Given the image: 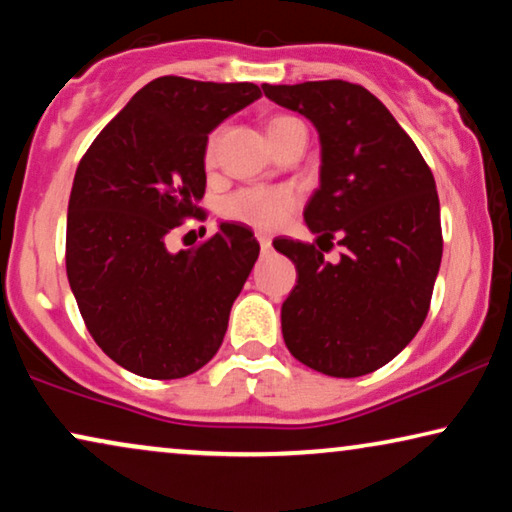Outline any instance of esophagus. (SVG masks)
Listing matches in <instances>:
<instances>
[{"mask_svg":"<svg viewBox=\"0 0 512 512\" xmlns=\"http://www.w3.org/2000/svg\"><path fill=\"white\" fill-rule=\"evenodd\" d=\"M258 244H261V249L265 251V254H268V251L272 249V240L268 235H258Z\"/></svg>","mask_w":512,"mask_h":512,"instance_id":"1","label":"esophagus"}]
</instances>
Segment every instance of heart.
<instances>
[{
  "label": "heart",
  "mask_w": 512,
  "mask_h": 512,
  "mask_svg": "<svg viewBox=\"0 0 512 512\" xmlns=\"http://www.w3.org/2000/svg\"><path fill=\"white\" fill-rule=\"evenodd\" d=\"M216 137L207 144V160L212 163ZM296 207V195L289 188H244L223 202V214L233 221H242L258 230H275L289 219Z\"/></svg>",
  "instance_id": "heart-1"
}]
</instances>
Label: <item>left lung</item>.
<instances>
[{
  "label": "left lung",
  "instance_id": "obj_1",
  "mask_svg": "<svg viewBox=\"0 0 512 512\" xmlns=\"http://www.w3.org/2000/svg\"><path fill=\"white\" fill-rule=\"evenodd\" d=\"M263 93L319 132V188L305 207L317 244L275 240L298 279L282 305V333L300 363L331 377L382 368L422 328L443 233L436 181L391 111L349 81H305ZM346 254L323 261L321 239Z\"/></svg>",
  "mask_w": 512,
  "mask_h": 512
}]
</instances>
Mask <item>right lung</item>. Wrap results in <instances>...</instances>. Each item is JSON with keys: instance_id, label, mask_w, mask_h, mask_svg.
<instances>
[{"instance_id": "right-lung-1", "label": "right lung", "mask_w": 512, "mask_h": 512, "mask_svg": "<svg viewBox=\"0 0 512 512\" xmlns=\"http://www.w3.org/2000/svg\"><path fill=\"white\" fill-rule=\"evenodd\" d=\"M261 97L254 83L160 76L90 144L67 214V277L90 335L130 373L177 380L219 352L258 258L254 233L219 223L198 249H167L200 216L209 132Z\"/></svg>"}]
</instances>
